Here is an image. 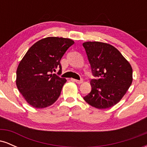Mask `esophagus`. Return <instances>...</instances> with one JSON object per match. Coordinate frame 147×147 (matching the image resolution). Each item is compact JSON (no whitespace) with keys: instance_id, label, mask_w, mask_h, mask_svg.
Listing matches in <instances>:
<instances>
[{"instance_id":"1","label":"esophagus","mask_w":147,"mask_h":147,"mask_svg":"<svg viewBox=\"0 0 147 147\" xmlns=\"http://www.w3.org/2000/svg\"><path fill=\"white\" fill-rule=\"evenodd\" d=\"M72 80L73 81V82H76V83H77V84H79L83 83V80H82V79H81V80H77V79H72Z\"/></svg>"}]
</instances>
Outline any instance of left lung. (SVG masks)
<instances>
[{
  "label": "left lung",
  "mask_w": 147,
  "mask_h": 147,
  "mask_svg": "<svg viewBox=\"0 0 147 147\" xmlns=\"http://www.w3.org/2000/svg\"><path fill=\"white\" fill-rule=\"evenodd\" d=\"M92 72L90 92L84 97L92 107L106 109L117 104L133 82V69L120 52L109 43L87 41L83 43Z\"/></svg>",
  "instance_id": "left-lung-1"
}]
</instances>
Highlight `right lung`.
Listing matches in <instances>:
<instances>
[{
	"label": "right lung",
	"instance_id": "add662e5",
	"mask_svg": "<svg viewBox=\"0 0 147 147\" xmlns=\"http://www.w3.org/2000/svg\"><path fill=\"white\" fill-rule=\"evenodd\" d=\"M74 43L70 38L63 37L42 38L30 47L20 61L16 70V86L32 107L46 108L59 98L67 80L53 71L59 68L60 73V61Z\"/></svg>",
	"mask_w": 147,
	"mask_h": 147
}]
</instances>
